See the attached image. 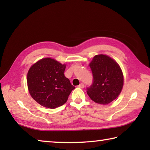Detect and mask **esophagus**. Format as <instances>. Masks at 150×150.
<instances>
[{
    "instance_id": "obj_1",
    "label": "esophagus",
    "mask_w": 150,
    "mask_h": 150,
    "mask_svg": "<svg viewBox=\"0 0 150 150\" xmlns=\"http://www.w3.org/2000/svg\"><path fill=\"white\" fill-rule=\"evenodd\" d=\"M78 87H79V88H84V87H85V85H84V84H83V83H81V84H79L78 85Z\"/></svg>"
}]
</instances>
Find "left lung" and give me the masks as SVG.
Returning a JSON list of instances; mask_svg holds the SVG:
<instances>
[{"label":"left lung","instance_id":"left-lung-1","mask_svg":"<svg viewBox=\"0 0 150 150\" xmlns=\"http://www.w3.org/2000/svg\"><path fill=\"white\" fill-rule=\"evenodd\" d=\"M89 66L93 82L87 88L91 99L96 103L107 105L115 100L124 85L123 73L115 60L106 55H96Z\"/></svg>","mask_w":150,"mask_h":150}]
</instances>
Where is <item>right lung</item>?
Segmentation results:
<instances>
[{
	"label": "right lung",
	"instance_id": "obj_1",
	"mask_svg": "<svg viewBox=\"0 0 150 150\" xmlns=\"http://www.w3.org/2000/svg\"><path fill=\"white\" fill-rule=\"evenodd\" d=\"M66 65L50 57L34 63L28 72L27 83L32 97L40 105L55 108L67 102L75 87L65 77Z\"/></svg>",
	"mask_w": 150,
	"mask_h": 150
}]
</instances>
